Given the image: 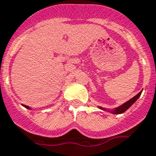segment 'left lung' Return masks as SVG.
I'll return each mask as SVG.
<instances>
[{
    "mask_svg": "<svg viewBox=\"0 0 156 156\" xmlns=\"http://www.w3.org/2000/svg\"><path fill=\"white\" fill-rule=\"evenodd\" d=\"M141 93H142V91H140V93L137 94L135 96V97H133L131 99H130L129 101H127L126 102H125L124 104L121 105L120 107H117V108H115L114 111H111V113H113L115 114V115H119V114H122V113H124L125 111L127 110L128 108H130V107H131V105L134 103V102L136 101V100L138 99V98H140V96L141 95ZM100 109H102V110H106L105 108H102V107H99Z\"/></svg>",
    "mask_w": 156,
    "mask_h": 156,
    "instance_id": "1",
    "label": "left lung"
}]
</instances>
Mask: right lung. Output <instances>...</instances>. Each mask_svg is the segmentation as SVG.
I'll list each match as a JSON object with an SVG mask.
<instances>
[{
    "mask_svg": "<svg viewBox=\"0 0 156 156\" xmlns=\"http://www.w3.org/2000/svg\"><path fill=\"white\" fill-rule=\"evenodd\" d=\"M23 106H24V107H26V108H28V109H30V107H28V106H25V105H23Z\"/></svg>",
    "mask_w": 156,
    "mask_h": 156,
    "instance_id": "1",
    "label": "right lung"
}]
</instances>
